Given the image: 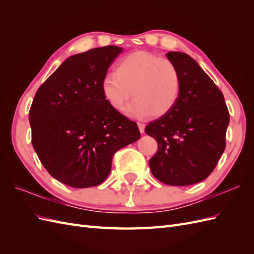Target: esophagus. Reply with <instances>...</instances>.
<instances>
[{
	"label": "esophagus",
	"mask_w": 254,
	"mask_h": 254,
	"mask_svg": "<svg viewBox=\"0 0 254 254\" xmlns=\"http://www.w3.org/2000/svg\"><path fill=\"white\" fill-rule=\"evenodd\" d=\"M137 126H139V130L141 133H144L145 131V125L143 124V123H137Z\"/></svg>",
	"instance_id": "obj_1"
}]
</instances>
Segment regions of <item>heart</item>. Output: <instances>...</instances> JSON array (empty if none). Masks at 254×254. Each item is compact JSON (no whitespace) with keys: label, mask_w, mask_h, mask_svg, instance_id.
Instances as JSON below:
<instances>
[{"label":"heart","mask_w":254,"mask_h":254,"mask_svg":"<svg viewBox=\"0 0 254 254\" xmlns=\"http://www.w3.org/2000/svg\"><path fill=\"white\" fill-rule=\"evenodd\" d=\"M180 87L177 66L148 52L129 54L102 83L106 101L118 112L125 110L131 95L133 103L128 112L135 118H160L170 112L179 97Z\"/></svg>","instance_id":"b5f03b06"}]
</instances>
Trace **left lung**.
Here are the masks:
<instances>
[{"instance_id":"1","label":"left lung","mask_w":254,"mask_h":254,"mask_svg":"<svg viewBox=\"0 0 254 254\" xmlns=\"http://www.w3.org/2000/svg\"><path fill=\"white\" fill-rule=\"evenodd\" d=\"M181 87L170 112L150 122L145 132L158 142L149 160L152 175L168 186H190L214 171L226 148L230 115L221 91L186 53L170 52Z\"/></svg>"}]
</instances>
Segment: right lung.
I'll list each match as a JSON object with an SVG mask.
<instances>
[{"instance_id": "add662e5", "label": "right lung", "mask_w": 254, "mask_h": 254, "mask_svg": "<svg viewBox=\"0 0 254 254\" xmlns=\"http://www.w3.org/2000/svg\"><path fill=\"white\" fill-rule=\"evenodd\" d=\"M122 52L108 45L68 57L35 95L28 117L34 149L49 174L68 187L104 182L114 153L141 136L136 123L103 94L107 71Z\"/></svg>"}]
</instances>
